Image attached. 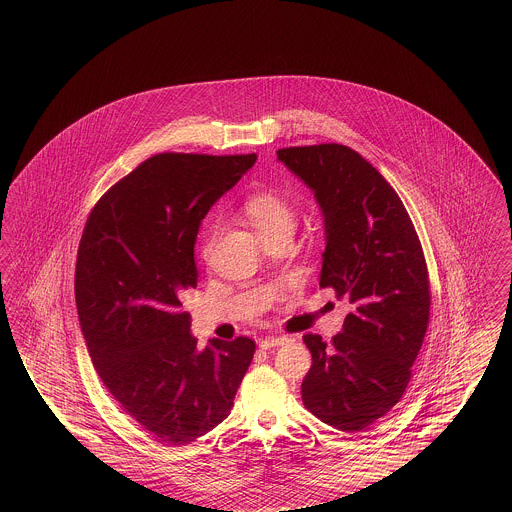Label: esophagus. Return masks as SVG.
<instances>
[{
  "label": "esophagus",
  "mask_w": 512,
  "mask_h": 512,
  "mask_svg": "<svg viewBox=\"0 0 512 512\" xmlns=\"http://www.w3.org/2000/svg\"><path fill=\"white\" fill-rule=\"evenodd\" d=\"M288 341H290V338H286V336H268L265 340L259 341V347H261V349H272V347L286 345Z\"/></svg>",
  "instance_id": "34e87169"
}]
</instances>
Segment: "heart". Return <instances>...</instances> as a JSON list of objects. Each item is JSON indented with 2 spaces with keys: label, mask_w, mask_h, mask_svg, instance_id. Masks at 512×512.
I'll list each match as a JSON object with an SVG mask.
<instances>
[{
  "label": "heart",
  "mask_w": 512,
  "mask_h": 512,
  "mask_svg": "<svg viewBox=\"0 0 512 512\" xmlns=\"http://www.w3.org/2000/svg\"><path fill=\"white\" fill-rule=\"evenodd\" d=\"M245 217L251 222V226L257 230L259 238H265L276 232H292L295 213L292 205L280 197V195L263 192V194L251 195L244 205ZM213 240L207 238L201 247L203 257L209 255Z\"/></svg>",
  "instance_id": "b5f03b06"
}]
</instances>
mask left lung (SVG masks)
Returning a JSON list of instances; mask_svg holds the SVG:
<instances>
[{
	"label": "left lung",
	"instance_id": "1",
	"mask_svg": "<svg viewBox=\"0 0 512 512\" xmlns=\"http://www.w3.org/2000/svg\"><path fill=\"white\" fill-rule=\"evenodd\" d=\"M317 197L326 249L320 288L351 313L330 343L303 341L313 355L301 397L322 422L361 432L403 397L430 320V280L413 220L388 180L341 144L276 151Z\"/></svg>",
	"mask_w": 512,
	"mask_h": 512
}]
</instances>
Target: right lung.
Listing matches in <instances>:
<instances>
[{
	"label": "right lung",
	"mask_w": 512,
	"mask_h": 512,
	"mask_svg": "<svg viewBox=\"0 0 512 512\" xmlns=\"http://www.w3.org/2000/svg\"><path fill=\"white\" fill-rule=\"evenodd\" d=\"M255 161L153 155L103 194L78 245L74 297L92 363L124 413L169 445L219 426L255 353L244 336L199 351L182 309L201 220Z\"/></svg>",
	"instance_id": "add662e5"
}]
</instances>
